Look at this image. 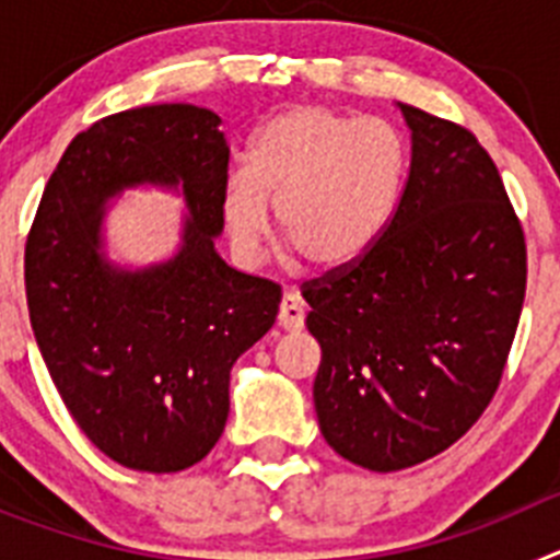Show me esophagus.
Masks as SVG:
<instances>
[{
	"label": "esophagus",
	"instance_id": "esophagus-1",
	"mask_svg": "<svg viewBox=\"0 0 560 560\" xmlns=\"http://www.w3.org/2000/svg\"><path fill=\"white\" fill-rule=\"evenodd\" d=\"M277 323L283 330H300L305 323V305L300 300L296 291H285L283 303H280V314H277Z\"/></svg>",
	"mask_w": 560,
	"mask_h": 560
}]
</instances>
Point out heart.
Wrapping results in <instances>:
<instances>
[{"instance_id":"1","label":"heart","mask_w":560,"mask_h":560,"mask_svg":"<svg viewBox=\"0 0 560 560\" xmlns=\"http://www.w3.org/2000/svg\"><path fill=\"white\" fill-rule=\"evenodd\" d=\"M409 173L407 142L393 122L328 106H291L252 140L246 167L221 187V215L235 255L255 264L280 232L319 269L368 255L393 221Z\"/></svg>"}]
</instances>
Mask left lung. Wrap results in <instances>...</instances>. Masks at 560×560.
Returning a JSON list of instances; mask_svg holds the SVG:
<instances>
[{"mask_svg":"<svg viewBox=\"0 0 560 560\" xmlns=\"http://www.w3.org/2000/svg\"><path fill=\"white\" fill-rule=\"evenodd\" d=\"M412 162L384 235L303 285L323 348L314 407L336 454L370 471L446 452L491 404L527 285L524 232L468 128L398 103Z\"/></svg>","mask_w":560,"mask_h":560,"instance_id":"left-lung-1","label":"left lung"}]
</instances>
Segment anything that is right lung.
I'll return each mask as SVG.
<instances>
[{
	"label": "right lung",
	"instance_id": "obj_1",
	"mask_svg": "<svg viewBox=\"0 0 560 560\" xmlns=\"http://www.w3.org/2000/svg\"><path fill=\"white\" fill-rule=\"evenodd\" d=\"M190 103L128 108L69 142L24 246L30 325L69 415L114 463L185 471L230 415V370L275 325L280 285L215 252L230 145ZM137 184L183 185L188 219L165 265L120 270L100 252L105 205Z\"/></svg>",
	"mask_w": 560,
	"mask_h": 560
}]
</instances>
